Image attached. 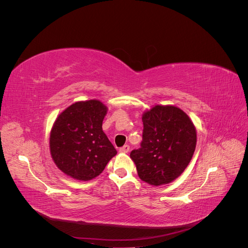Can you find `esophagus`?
I'll use <instances>...</instances> for the list:
<instances>
[{"instance_id":"1","label":"esophagus","mask_w":248,"mask_h":248,"mask_svg":"<svg viewBox=\"0 0 248 248\" xmlns=\"http://www.w3.org/2000/svg\"><path fill=\"white\" fill-rule=\"evenodd\" d=\"M119 151L121 152V153H128L129 152V146L128 145H125V146L120 148Z\"/></svg>"}]
</instances>
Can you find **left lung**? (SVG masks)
Returning <instances> with one entry per match:
<instances>
[{
    "label": "left lung",
    "instance_id": "1",
    "mask_svg": "<svg viewBox=\"0 0 248 248\" xmlns=\"http://www.w3.org/2000/svg\"><path fill=\"white\" fill-rule=\"evenodd\" d=\"M142 140L130 157L139 177L151 185L174 181L190 162L197 145L196 127L176 107L155 106L142 115Z\"/></svg>",
    "mask_w": 248,
    "mask_h": 248
}]
</instances>
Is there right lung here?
<instances>
[{
	"label": "right lung",
	"instance_id": "right-lung-1",
	"mask_svg": "<svg viewBox=\"0 0 248 248\" xmlns=\"http://www.w3.org/2000/svg\"><path fill=\"white\" fill-rule=\"evenodd\" d=\"M107 110L98 100L79 101L67 108L56 120L50 131V154L66 175L88 181L101 174L117 154L102 130Z\"/></svg>",
	"mask_w": 248,
	"mask_h": 248
}]
</instances>
